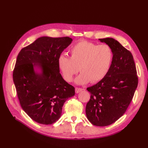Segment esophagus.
Here are the masks:
<instances>
[{
    "label": "esophagus",
    "instance_id": "34e87169",
    "mask_svg": "<svg viewBox=\"0 0 148 148\" xmlns=\"http://www.w3.org/2000/svg\"><path fill=\"white\" fill-rule=\"evenodd\" d=\"M75 90H76V93H79V92H81V91L83 90V89L82 88H75Z\"/></svg>",
    "mask_w": 148,
    "mask_h": 148
}]
</instances>
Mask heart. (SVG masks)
I'll return each instance as SVG.
<instances>
[{"label":"heart","instance_id":"heart-1","mask_svg":"<svg viewBox=\"0 0 148 148\" xmlns=\"http://www.w3.org/2000/svg\"><path fill=\"white\" fill-rule=\"evenodd\" d=\"M69 53L70 58L64 55L58 56L57 67L67 82H71L79 67L81 72L75 82L79 84L102 80L109 71L113 59L112 49L109 45H98L86 40L75 44Z\"/></svg>","mask_w":148,"mask_h":148}]
</instances>
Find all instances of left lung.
Listing matches in <instances>:
<instances>
[{"label": "left lung", "instance_id": "left-lung-1", "mask_svg": "<svg viewBox=\"0 0 148 148\" xmlns=\"http://www.w3.org/2000/svg\"><path fill=\"white\" fill-rule=\"evenodd\" d=\"M112 49L113 59L106 76L87 88L91 97L86 106L88 119L93 125L112 124L127 111L137 87L138 77L132 53L111 37L99 39Z\"/></svg>", "mask_w": 148, "mask_h": 148}]
</instances>
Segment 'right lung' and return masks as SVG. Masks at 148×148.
I'll use <instances>...</instances> for the list:
<instances>
[{
    "instance_id": "add662e5",
    "label": "right lung",
    "mask_w": 148,
    "mask_h": 148,
    "mask_svg": "<svg viewBox=\"0 0 148 148\" xmlns=\"http://www.w3.org/2000/svg\"><path fill=\"white\" fill-rule=\"evenodd\" d=\"M69 37H41L19 53L12 74L21 107L34 121L54 123L62 107L75 95V88L63 79L57 59L71 45Z\"/></svg>"
}]
</instances>
